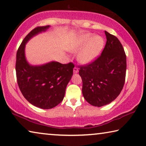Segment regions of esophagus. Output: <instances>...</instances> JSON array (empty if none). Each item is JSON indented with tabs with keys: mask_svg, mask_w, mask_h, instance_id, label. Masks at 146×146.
Masks as SVG:
<instances>
[{
	"mask_svg": "<svg viewBox=\"0 0 146 146\" xmlns=\"http://www.w3.org/2000/svg\"><path fill=\"white\" fill-rule=\"evenodd\" d=\"M78 72V69L77 68H76V67H75V68H73V73H77Z\"/></svg>",
	"mask_w": 146,
	"mask_h": 146,
	"instance_id": "34e87169",
	"label": "esophagus"
}]
</instances>
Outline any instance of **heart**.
<instances>
[{
  "instance_id": "b5f03b06",
  "label": "heart",
  "mask_w": 146,
  "mask_h": 146,
  "mask_svg": "<svg viewBox=\"0 0 146 146\" xmlns=\"http://www.w3.org/2000/svg\"><path fill=\"white\" fill-rule=\"evenodd\" d=\"M105 47V40L100 36L84 34L78 37L74 44L72 50L78 54V60L84 64L94 62L99 56Z\"/></svg>"
}]
</instances>
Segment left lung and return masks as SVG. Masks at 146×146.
<instances>
[{"mask_svg": "<svg viewBox=\"0 0 146 146\" xmlns=\"http://www.w3.org/2000/svg\"><path fill=\"white\" fill-rule=\"evenodd\" d=\"M106 43L101 56L86 66H80L82 94L90 105L105 106L117 98L125 80L126 55L116 37L105 31Z\"/></svg>", "mask_w": 146, "mask_h": 146, "instance_id": "obj_1", "label": "left lung"}]
</instances>
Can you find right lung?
Returning <instances> with one entry per match:
<instances>
[{
	"mask_svg": "<svg viewBox=\"0 0 146 146\" xmlns=\"http://www.w3.org/2000/svg\"><path fill=\"white\" fill-rule=\"evenodd\" d=\"M50 25L38 27L25 37L16 55L15 70L17 84L25 98L30 103L43 109H50L60 103L67 85L73 76L74 65L52 61L33 66L25 56V45L34 36L45 32Z\"/></svg>",
	"mask_w": 146,
	"mask_h": 146,
	"instance_id": "obj_1",
	"label": "right lung"
}]
</instances>
